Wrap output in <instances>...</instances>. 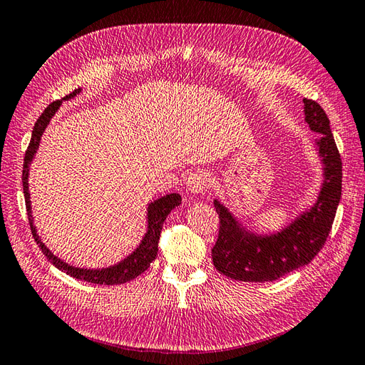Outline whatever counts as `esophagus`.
<instances>
[{
	"label": "esophagus",
	"mask_w": 365,
	"mask_h": 365,
	"mask_svg": "<svg viewBox=\"0 0 365 365\" xmlns=\"http://www.w3.org/2000/svg\"><path fill=\"white\" fill-rule=\"evenodd\" d=\"M185 185L186 188H188V191H191L192 194H203L210 186V177L203 171L191 173L188 177H186Z\"/></svg>",
	"instance_id": "obj_1"
}]
</instances>
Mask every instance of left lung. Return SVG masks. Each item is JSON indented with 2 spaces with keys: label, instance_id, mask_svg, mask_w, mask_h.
<instances>
[{
  "label": "left lung",
  "instance_id": "8db88e82",
  "mask_svg": "<svg viewBox=\"0 0 365 365\" xmlns=\"http://www.w3.org/2000/svg\"><path fill=\"white\" fill-rule=\"evenodd\" d=\"M303 104L304 121L312 132L320 135L316 144L324 163V183L317 202L282 232L262 236L245 230L221 202L215 200L219 235L211 257L215 267L225 277L238 282H274L309 264L331 230L342 194L341 154L324 108L307 98Z\"/></svg>",
  "mask_w": 365,
  "mask_h": 365
}]
</instances>
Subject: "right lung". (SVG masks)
<instances>
[{"label":"right lung","mask_w":365,"mask_h":365,"mask_svg":"<svg viewBox=\"0 0 365 365\" xmlns=\"http://www.w3.org/2000/svg\"><path fill=\"white\" fill-rule=\"evenodd\" d=\"M78 93H81V88H76L70 95H66L62 101L71 99L74 98ZM62 101H54L51 103L45 112L38 116V120L34 125L32 130V137L31 143L26 149V154H24V163H23V192H24V202H26V210H28V217H29V224H31V232L34 240L38 244V247L41 252L45 253V257L48 258L49 262L65 272L66 275H71L78 279H83V282L88 283H95V284H121L125 282H130L135 277L141 275L144 270H146L150 262L157 258V252H158V240H160V233H162V227L166 216L171 213V210H174L177 205L182 203L180 194H166V196L160 197L149 203L148 207V232L144 235V238L141 244L135 249L129 257L124 258L123 261L118 262L115 266H110L106 269H81V267H74L70 266L68 262H63L61 258H57L54 253H51V250L46 247V245L41 242L38 238L36 227H34L32 221V215H31V199H29V185H28V177H29V165L34 158V154H36L40 144V138L43 135L46 125L49 124L51 118L54 116V113L61 107Z\"/></svg>","instance_id":"1"}]
</instances>
